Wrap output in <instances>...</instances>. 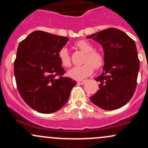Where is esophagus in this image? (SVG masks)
Returning <instances> with one entry per match:
<instances>
[{"label": "esophagus", "instance_id": "obj_1", "mask_svg": "<svg viewBox=\"0 0 148 148\" xmlns=\"http://www.w3.org/2000/svg\"><path fill=\"white\" fill-rule=\"evenodd\" d=\"M86 82V80H81V81H77L78 84H81V85L84 84Z\"/></svg>", "mask_w": 148, "mask_h": 148}]
</instances>
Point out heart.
I'll use <instances>...</instances> for the list:
<instances>
[{
  "label": "heart",
  "instance_id": "heart-1",
  "mask_svg": "<svg viewBox=\"0 0 148 148\" xmlns=\"http://www.w3.org/2000/svg\"><path fill=\"white\" fill-rule=\"evenodd\" d=\"M75 47L86 53L84 62L81 66H76L68 72L69 77L76 80H81L91 75L93 72V67L99 69L102 67L105 62V56L102 51L94 49L93 46L89 41L81 40L75 43ZM58 58L62 65L64 67H69L72 65V60L69 51L67 48H62L58 52Z\"/></svg>",
  "mask_w": 148,
  "mask_h": 148
}]
</instances>
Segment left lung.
Returning <instances> with one entry per match:
<instances>
[{
    "label": "left lung",
    "mask_w": 148,
    "mask_h": 148,
    "mask_svg": "<svg viewBox=\"0 0 148 148\" xmlns=\"http://www.w3.org/2000/svg\"><path fill=\"white\" fill-rule=\"evenodd\" d=\"M87 38H92L101 45L105 56L102 74L95 79L100 82L99 90L90 99L102 109H118L132 99L136 88L140 61L135 42L114 28Z\"/></svg>",
    "instance_id": "8db88e82"
}]
</instances>
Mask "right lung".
<instances>
[{"label": "right lung", "instance_id": "1", "mask_svg": "<svg viewBox=\"0 0 148 148\" xmlns=\"http://www.w3.org/2000/svg\"><path fill=\"white\" fill-rule=\"evenodd\" d=\"M68 40L66 37L37 30L18 45L14 62L18 91L23 101L39 113L58 111L76 85V81L63 76L65 71L58 58L59 51Z\"/></svg>", "mask_w": 148, "mask_h": 148}]
</instances>
